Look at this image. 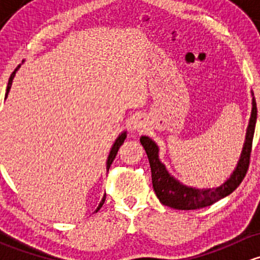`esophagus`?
<instances>
[{
  "instance_id": "34e87169",
  "label": "esophagus",
  "mask_w": 260,
  "mask_h": 260,
  "mask_svg": "<svg viewBox=\"0 0 260 260\" xmlns=\"http://www.w3.org/2000/svg\"><path fill=\"white\" fill-rule=\"evenodd\" d=\"M135 128H137V129L142 128V123H141V122H136L135 123Z\"/></svg>"
}]
</instances>
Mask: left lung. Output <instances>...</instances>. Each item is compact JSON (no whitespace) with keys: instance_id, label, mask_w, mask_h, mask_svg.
<instances>
[{"instance_id":"left-lung-1","label":"left lung","mask_w":260,"mask_h":260,"mask_svg":"<svg viewBox=\"0 0 260 260\" xmlns=\"http://www.w3.org/2000/svg\"><path fill=\"white\" fill-rule=\"evenodd\" d=\"M256 123V103L253 98V108H251L250 120H249L248 129H246L245 143H244L242 156L238 162L237 169L232 174L229 180L225 181L221 186L216 188H195L185 186L175 180L167 172L165 165L158 158V147L151 138L142 136L141 143L145 147V151L148 157L149 166L152 172V185L157 198L164 205L170 206L177 210H196V209L210 206L220 199L230 195L238 186L242 183L248 172L250 164L251 145H253L254 129Z\"/></svg>"}]
</instances>
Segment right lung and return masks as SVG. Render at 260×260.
Wrapping results in <instances>:
<instances>
[{"instance_id": "1", "label": "right lung", "mask_w": 260, "mask_h": 260, "mask_svg": "<svg viewBox=\"0 0 260 260\" xmlns=\"http://www.w3.org/2000/svg\"><path fill=\"white\" fill-rule=\"evenodd\" d=\"M17 69H18V67L16 68V69H15V72L12 73L11 74V77H10V79H9V84H7V89H6V96L9 95V91H10V89H11V85H12V79H14V77H15V74H16V72H17ZM125 137H127V135H125V132H123L122 135H119V137L117 138V140H115V142H114V145H113V147H112V149H111V152H109V156H108V161H107V170H109V167H111V165H112V162L114 161V158H115V156H117V153H118V149H119V147L122 146V143L124 142V140H125ZM104 201H106V195H104V198L102 199V201H101V204H99V206L98 208H96V210H95V212L99 210V209L102 208V206H103V204H104Z\"/></svg>"}]
</instances>
